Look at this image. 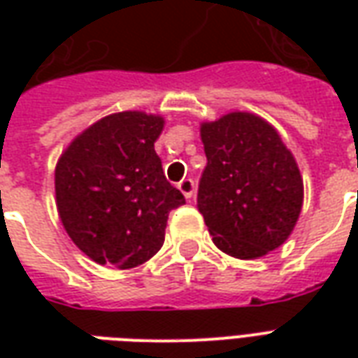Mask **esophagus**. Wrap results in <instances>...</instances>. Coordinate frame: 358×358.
I'll return each instance as SVG.
<instances>
[{
  "label": "esophagus",
  "mask_w": 358,
  "mask_h": 358,
  "mask_svg": "<svg viewBox=\"0 0 358 358\" xmlns=\"http://www.w3.org/2000/svg\"><path fill=\"white\" fill-rule=\"evenodd\" d=\"M178 189H180V192H182V194H184V197H186L187 201H189V199H192V197H194V194H195L194 180H192V178H184L178 184Z\"/></svg>",
  "instance_id": "34e87169"
}]
</instances>
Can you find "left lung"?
<instances>
[{"mask_svg": "<svg viewBox=\"0 0 358 358\" xmlns=\"http://www.w3.org/2000/svg\"><path fill=\"white\" fill-rule=\"evenodd\" d=\"M207 166L197 207L213 241L241 261L268 255L292 236L303 207L297 161L268 120L232 110L199 126Z\"/></svg>", "mask_w": 358, "mask_h": 358, "instance_id": "1", "label": "left lung"}]
</instances>
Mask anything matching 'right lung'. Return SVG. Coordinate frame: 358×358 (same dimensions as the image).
I'll return each mask as SVG.
<instances>
[{
	"label": "right lung",
	"mask_w": 358,
	"mask_h": 358,
	"mask_svg": "<svg viewBox=\"0 0 358 358\" xmlns=\"http://www.w3.org/2000/svg\"><path fill=\"white\" fill-rule=\"evenodd\" d=\"M164 117L122 110L74 138L55 164V205L74 245L97 264H143L186 199L164 178L155 141Z\"/></svg>",
	"instance_id": "1"
}]
</instances>
